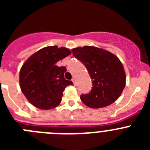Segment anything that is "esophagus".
I'll return each instance as SVG.
<instances>
[{"label":"esophagus","instance_id":"1","mask_svg":"<svg viewBox=\"0 0 150 150\" xmlns=\"http://www.w3.org/2000/svg\"><path fill=\"white\" fill-rule=\"evenodd\" d=\"M73 81V83H74V85H76V81H75V78H72V79H71Z\"/></svg>","mask_w":150,"mask_h":150}]
</instances>
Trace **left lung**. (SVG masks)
<instances>
[{"mask_svg":"<svg viewBox=\"0 0 150 150\" xmlns=\"http://www.w3.org/2000/svg\"><path fill=\"white\" fill-rule=\"evenodd\" d=\"M73 55L86 66L92 81V88L80 99L90 108L107 107L121 95L126 82L124 67L118 57L103 49L91 46L77 47Z\"/></svg>","mask_w":150,"mask_h":150,"instance_id":"1","label":"left lung"}]
</instances>
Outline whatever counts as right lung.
<instances>
[{
	"label": "right lung",
	"instance_id": "add662e5",
	"mask_svg": "<svg viewBox=\"0 0 150 150\" xmlns=\"http://www.w3.org/2000/svg\"><path fill=\"white\" fill-rule=\"evenodd\" d=\"M71 53L64 47L47 46L33 54L23 64L19 73L20 88L34 107L50 110L60 104L64 90L73 83L64 79L66 67H58L55 63Z\"/></svg>",
	"mask_w": 150,
	"mask_h": 150
}]
</instances>
